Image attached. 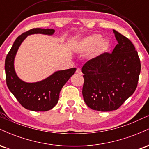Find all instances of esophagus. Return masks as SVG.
Listing matches in <instances>:
<instances>
[{"instance_id": "obj_1", "label": "esophagus", "mask_w": 149, "mask_h": 149, "mask_svg": "<svg viewBox=\"0 0 149 149\" xmlns=\"http://www.w3.org/2000/svg\"><path fill=\"white\" fill-rule=\"evenodd\" d=\"M76 73H78V74H79V75H81L82 74V71H81V70H80V69H79V68H78V69H76Z\"/></svg>"}]
</instances>
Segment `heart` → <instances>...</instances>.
<instances>
[{
    "instance_id": "1",
    "label": "heart",
    "mask_w": 149,
    "mask_h": 149,
    "mask_svg": "<svg viewBox=\"0 0 149 149\" xmlns=\"http://www.w3.org/2000/svg\"><path fill=\"white\" fill-rule=\"evenodd\" d=\"M110 47V41L108 39H102L100 34H93L83 39L78 45V50L80 52H88L92 49V55L99 56L107 52Z\"/></svg>"
}]
</instances>
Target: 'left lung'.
<instances>
[{"label":"left lung","mask_w":149,"mask_h":149,"mask_svg":"<svg viewBox=\"0 0 149 149\" xmlns=\"http://www.w3.org/2000/svg\"><path fill=\"white\" fill-rule=\"evenodd\" d=\"M113 31L118 41L113 52L90 59L82 68L83 99L88 107L100 111L117 110L134 92L141 71L132 42Z\"/></svg>","instance_id":"left-lung-1"}]
</instances>
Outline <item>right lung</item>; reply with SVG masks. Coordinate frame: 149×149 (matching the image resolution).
<instances>
[{
  "mask_svg": "<svg viewBox=\"0 0 149 149\" xmlns=\"http://www.w3.org/2000/svg\"><path fill=\"white\" fill-rule=\"evenodd\" d=\"M54 29H32L17 38L5 61L6 83L10 91L25 109L33 111H46L57 104L62 87L74 74L76 68L56 71L40 82L26 83L18 78L14 68V60L19 47L28 35L42 33L52 35Z\"/></svg>",
  "mask_w": 149,
  "mask_h": 149,
  "instance_id": "right-lung-1",
  "label": "right lung"
}]
</instances>
